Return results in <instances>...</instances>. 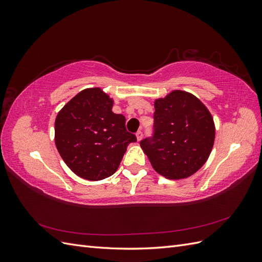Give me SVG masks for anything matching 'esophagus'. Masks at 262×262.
Wrapping results in <instances>:
<instances>
[{
    "mask_svg": "<svg viewBox=\"0 0 262 262\" xmlns=\"http://www.w3.org/2000/svg\"><path fill=\"white\" fill-rule=\"evenodd\" d=\"M136 136H137L138 141H141V140H142V137H143V132H142V131L140 130V131H138V132L136 133Z\"/></svg>",
    "mask_w": 262,
    "mask_h": 262,
    "instance_id": "1",
    "label": "esophagus"
}]
</instances>
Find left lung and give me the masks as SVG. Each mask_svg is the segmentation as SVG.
I'll use <instances>...</instances> for the list:
<instances>
[{
  "label": "left lung",
  "mask_w": 262,
  "mask_h": 262,
  "mask_svg": "<svg viewBox=\"0 0 262 262\" xmlns=\"http://www.w3.org/2000/svg\"><path fill=\"white\" fill-rule=\"evenodd\" d=\"M153 136L140 142L153 168L168 179H184L199 170L215 138L213 118L192 94L173 91L155 100Z\"/></svg>",
  "instance_id": "1"
}]
</instances>
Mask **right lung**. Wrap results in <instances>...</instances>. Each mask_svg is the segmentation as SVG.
Here are the masks:
<instances>
[{"label":"right lung","mask_w":262,"mask_h":262,"mask_svg":"<svg viewBox=\"0 0 262 262\" xmlns=\"http://www.w3.org/2000/svg\"><path fill=\"white\" fill-rule=\"evenodd\" d=\"M114 100L98 87L78 93L54 122V141L62 160L78 177L101 180L116 172L126 147L137 137L125 118L113 113Z\"/></svg>","instance_id":"obj_1"}]
</instances>
